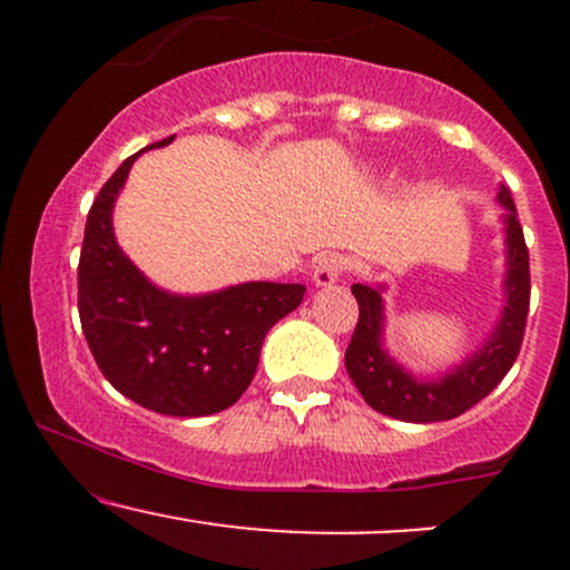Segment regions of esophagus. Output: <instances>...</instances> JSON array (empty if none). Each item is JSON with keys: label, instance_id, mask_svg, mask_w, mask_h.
<instances>
[{"label": "esophagus", "instance_id": "34e87169", "mask_svg": "<svg viewBox=\"0 0 570 570\" xmlns=\"http://www.w3.org/2000/svg\"><path fill=\"white\" fill-rule=\"evenodd\" d=\"M345 271H348V257H343V254L337 252L322 254V257L316 259V265H313V284L316 286L335 284Z\"/></svg>", "mask_w": 570, "mask_h": 570}]
</instances>
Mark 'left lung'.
Listing matches in <instances>:
<instances>
[{"label":"left lung","mask_w":570,"mask_h":570,"mask_svg":"<svg viewBox=\"0 0 570 570\" xmlns=\"http://www.w3.org/2000/svg\"><path fill=\"white\" fill-rule=\"evenodd\" d=\"M499 198L507 208V307H503L501 322L485 348L440 381H417L394 364V358L385 356L381 345V292L364 284L351 286L358 303V322L348 348H345V367L372 410L410 423L453 421L472 410L476 402H482L512 370L517 353L522 348L528 307H531V263H528L525 235L517 219L509 187H501Z\"/></svg>","instance_id":"1"}]
</instances>
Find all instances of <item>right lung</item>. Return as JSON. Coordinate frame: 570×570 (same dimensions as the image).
I'll use <instances>...</instances> for the list:
<instances>
[{"instance_id":"right-lung-1","label":"right lung","mask_w":570,"mask_h":570,"mask_svg":"<svg viewBox=\"0 0 570 570\" xmlns=\"http://www.w3.org/2000/svg\"><path fill=\"white\" fill-rule=\"evenodd\" d=\"M141 153L109 176L85 222L77 265L82 332L98 370L122 396L160 415H214L248 389L267 330L303 303L305 286L254 281L176 297L149 284L112 233L115 198Z\"/></svg>"}]
</instances>
